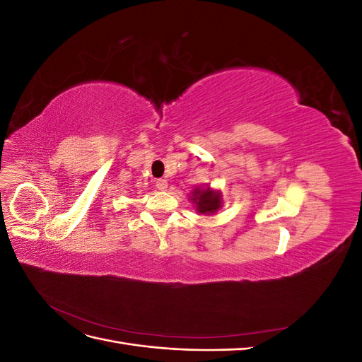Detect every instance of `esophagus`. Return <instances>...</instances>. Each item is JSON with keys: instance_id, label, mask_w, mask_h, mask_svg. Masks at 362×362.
Listing matches in <instances>:
<instances>
[{"instance_id": "34e87169", "label": "esophagus", "mask_w": 362, "mask_h": 362, "mask_svg": "<svg viewBox=\"0 0 362 362\" xmlns=\"http://www.w3.org/2000/svg\"><path fill=\"white\" fill-rule=\"evenodd\" d=\"M168 181L166 180H158L157 181V189L158 190H161V192H164V190H168Z\"/></svg>"}]
</instances>
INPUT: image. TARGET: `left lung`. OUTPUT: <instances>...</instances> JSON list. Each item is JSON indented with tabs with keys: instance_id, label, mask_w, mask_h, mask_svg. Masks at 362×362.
<instances>
[{
	"instance_id": "left-lung-1",
	"label": "left lung",
	"mask_w": 362,
	"mask_h": 362,
	"mask_svg": "<svg viewBox=\"0 0 362 362\" xmlns=\"http://www.w3.org/2000/svg\"><path fill=\"white\" fill-rule=\"evenodd\" d=\"M189 199L194 205L196 211L204 216H213L223 205V198L221 190L211 189L210 185L206 187H196L189 194Z\"/></svg>"
}]
</instances>
